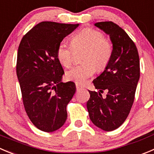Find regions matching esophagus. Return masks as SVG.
Instances as JSON below:
<instances>
[{
    "instance_id": "obj_1",
    "label": "esophagus",
    "mask_w": 154,
    "mask_h": 154,
    "mask_svg": "<svg viewBox=\"0 0 154 154\" xmlns=\"http://www.w3.org/2000/svg\"><path fill=\"white\" fill-rule=\"evenodd\" d=\"M76 88H77V90H79V89H80L82 88V86H80V84H79V83H76Z\"/></svg>"
}]
</instances>
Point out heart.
<instances>
[{
    "label": "heart",
    "mask_w": 154,
    "mask_h": 154,
    "mask_svg": "<svg viewBox=\"0 0 154 154\" xmlns=\"http://www.w3.org/2000/svg\"><path fill=\"white\" fill-rule=\"evenodd\" d=\"M71 46L74 50L85 48L82 65H75L66 72V78L77 83H83L94 75L96 68H105L113 53L110 42L104 39L101 32L92 28H85L71 38ZM56 56L61 65L68 68L73 62V50L65 43H61L56 50Z\"/></svg>",
    "instance_id": "1"
}]
</instances>
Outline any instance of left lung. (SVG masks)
I'll return each instance as SVG.
<instances>
[{
	"instance_id": "1",
	"label": "left lung",
	"mask_w": 154,
	"mask_h": 154,
	"mask_svg": "<svg viewBox=\"0 0 154 154\" xmlns=\"http://www.w3.org/2000/svg\"><path fill=\"white\" fill-rule=\"evenodd\" d=\"M94 25L109 35L113 53L104 71L92 81L98 92L89 90L86 107L92 123L109 132L124 123L132 108L140 77L139 56L135 44L117 24L101 22ZM104 90L108 93L103 98Z\"/></svg>"
}]
</instances>
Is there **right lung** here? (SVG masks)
<instances>
[{
	"instance_id": "add662e5",
	"label": "right lung",
	"mask_w": 154,
	"mask_h": 154,
	"mask_svg": "<svg viewBox=\"0 0 154 154\" xmlns=\"http://www.w3.org/2000/svg\"><path fill=\"white\" fill-rule=\"evenodd\" d=\"M79 24L42 22L31 28L18 49L16 74L25 111L40 130L52 132L67 120L66 107L76 92L74 82L62 83L65 74L56 56L62 40Z\"/></svg>"
}]
</instances>
